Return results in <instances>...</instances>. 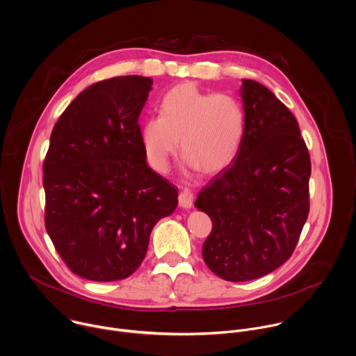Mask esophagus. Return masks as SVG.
Segmentation results:
<instances>
[{
	"label": "esophagus",
	"mask_w": 356,
	"mask_h": 356,
	"mask_svg": "<svg viewBox=\"0 0 356 356\" xmlns=\"http://www.w3.org/2000/svg\"><path fill=\"white\" fill-rule=\"evenodd\" d=\"M193 201H194V194L191 190L184 188L180 194H179V205L183 208H191L193 207Z\"/></svg>",
	"instance_id": "obj_1"
}]
</instances>
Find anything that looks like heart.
Instances as JSON below:
<instances>
[{"mask_svg": "<svg viewBox=\"0 0 356 356\" xmlns=\"http://www.w3.org/2000/svg\"><path fill=\"white\" fill-rule=\"evenodd\" d=\"M161 116L141 126V144L148 163L165 172L179 151L202 173H216L237 156L245 116L241 102L227 92H212L193 83L173 87L162 99Z\"/></svg>", "mask_w": 356, "mask_h": 356, "instance_id": "heart-1", "label": "heart"}]
</instances>
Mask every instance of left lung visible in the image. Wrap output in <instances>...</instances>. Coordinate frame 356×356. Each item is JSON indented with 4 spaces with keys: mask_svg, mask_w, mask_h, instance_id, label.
Masks as SVG:
<instances>
[{
    "mask_svg": "<svg viewBox=\"0 0 356 356\" xmlns=\"http://www.w3.org/2000/svg\"><path fill=\"white\" fill-rule=\"evenodd\" d=\"M241 98L240 151L194 204L212 220L202 258L227 282L255 280L287 262L309 215L311 155L296 116L255 80H243Z\"/></svg>",
    "mask_w": 356,
    "mask_h": 356,
    "instance_id": "8db88e82",
    "label": "left lung"
}]
</instances>
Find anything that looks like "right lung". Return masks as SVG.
Returning a JSON list of instances; mask_svg holds the SVG:
<instances>
[{
  "label": "right lung",
  "instance_id": "add662e5",
  "mask_svg": "<svg viewBox=\"0 0 356 356\" xmlns=\"http://www.w3.org/2000/svg\"><path fill=\"white\" fill-rule=\"evenodd\" d=\"M152 88L143 76L91 84L55 123L42 163L44 223L65 265L92 282L133 275L156 222L177 207V187L155 173L138 116Z\"/></svg>",
  "mask_w": 356,
  "mask_h": 356
}]
</instances>
